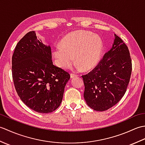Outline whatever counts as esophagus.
<instances>
[{"label": "esophagus", "instance_id": "1", "mask_svg": "<svg viewBox=\"0 0 145 145\" xmlns=\"http://www.w3.org/2000/svg\"><path fill=\"white\" fill-rule=\"evenodd\" d=\"M76 76H77V75L76 74H74V73H71L70 74V77L71 78H74V77H76Z\"/></svg>", "mask_w": 145, "mask_h": 145}]
</instances>
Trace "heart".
<instances>
[{
	"label": "heart",
	"instance_id": "1",
	"mask_svg": "<svg viewBox=\"0 0 145 145\" xmlns=\"http://www.w3.org/2000/svg\"><path fill=\"white\" fill-rule=\"evenodd\" d=\"M103 43L99 37L80 30L70 33L61 42V47L54 51L58 66L63 69L72 67L74 61L84 70H90L99 62Z\"/></svg>",
	"mask_w": 145,
	"mask_h": 145
}]
</instances>
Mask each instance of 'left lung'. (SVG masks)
<instances>
[{
    "mask_svg": "<svg viewBox=\"0 0 145 145\" xmlns=\"http://www.w3.org/2000/svg\"><path fill=\"white\" fill-rule=\"evenodd\" d=\"M132 63L128 48L118 35L109 51L88 74L82 75L84 93L91 108L103 112L113 106L124 96L130 82Z\"/></svg>",
    "mask_w": 145,
    "mask_h": 145,
    "instance_id": "1",
    "label": "left lung"
}]
</instances>
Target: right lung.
<instances>
[{
	"label": "right lung",
	"instance_id": "1",
	"mask_svg": "<svg viewBox=\"0 0 145 145\" xmlns=\"http://www.w3.org/2000/svg\"><path fill=\"white\" fill-rule=\"evenodd\" d=\"M12 65L15 90L27 106L48 113L60 106L70 76L53 64L50 47L39 41L35 31L26 33L18 42Z\"/></svg>",
	"mask_w": 145,
	"mask_h": 145
}]
</instances>
